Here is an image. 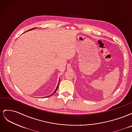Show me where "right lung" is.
Segmentation results:
<instances>
[{
	"mask_svg": "<svg viewBox=\"0 0 132 132\" xmlns=\"http://www.w3.org/2000/svg\"><path fill=\"white\" fill-rule=\"evenodd\" d=\"M36 29L35 27H34V28H33V29H31V30H32V29ZM59 81H60V79H59ZM59 82H58V85H57V87H56V89H55V91L53 92V93L52 94H51V95H52L54 93H55V92H56V91L57 90V89H58V86H59ZM51 95H50V96H51Z\"/></svg>",
	"mask_w": 132,
	"mask_h": 132,
	"instance_id": "obj_1",
	"label": "right lung"
}]
</instances>
